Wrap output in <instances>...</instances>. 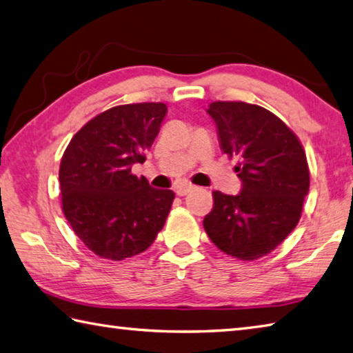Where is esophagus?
Wrapping results in <instances>:
<instances>
[{
    "label": "esophagus",
    "mask_w": 353,
    "mask_h": 353,
    "mask_svg": "<svg viewBox=\"0 0 353 353\" xmlns=\"http://www.w3.org/2000/svg\"><path fill=\"white\" fill-rule=\"evenodd\" d=\"M194 188H196L194 185H191V183H181L179 187H176V193H177V196H187L190 191H193Z\"/></svg>",
    "instance_id": "obj_1"
}]
</instances>
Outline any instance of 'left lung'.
<instances>
[{
  "label": "left lung",
  "mask_w": 353,
  "mask_h": 353,
  "mask_svg": "<svg viewBox=\"0 0 353 353\" xmlns=\"http://www.w3.org/2000/svg\"><path fill=\"white\" fill-rule=\"evenodd\" d=\"M223 154L238 159V196L213 191L214 205L203 228L214 245L241 261L272 253L303 213L310 172L299 139L278 115L245 101H213Z\"/></svg>",
  "instance_id": "obj_1"
}]
</instances>
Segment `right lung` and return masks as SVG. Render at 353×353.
<instances>
[{
  "label": "right lung",
  "mask_w": 353,
  "mask_h": 353,
  "mask_svg": "<svg viewBox=\"0 0 353 353\" xmlns=\"http://www.w3.org/2000/svg\"><path fill=\"white\" fill-rule=\"evenodd\" d=\"M165 103H131L100 112L70 139L61 157V210L80 241L100 258L145 252L163 228L174 193L132 174L157 137Z\"/></svg>",
  "instance_id": "right-lung-1"
}]
</instances>
